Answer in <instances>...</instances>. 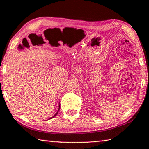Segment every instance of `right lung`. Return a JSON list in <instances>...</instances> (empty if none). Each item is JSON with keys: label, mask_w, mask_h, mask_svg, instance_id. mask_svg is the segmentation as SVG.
Instances as JSON below:
<instances>
[{"label": "right lung", "mask_w": 149, "mask_h": 149, "mask_svg": "<svg viewBox=\"0 0 149 149\" xmlns=\"http://www.w3.org/2000/svg\"><path fill=\"white\" fill-rule=\"evenodd\" d=\"M59 108H58V111H57V112L56 113V114H55L54 116H52V117H51V118H50V119H51V118H53L54 117H55V116H56L58 114V112H59V110H60V103H59V107H58Z\"/></svg>", "instance_id": "add662e5"}]
</instances>
